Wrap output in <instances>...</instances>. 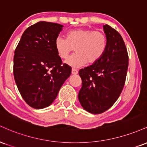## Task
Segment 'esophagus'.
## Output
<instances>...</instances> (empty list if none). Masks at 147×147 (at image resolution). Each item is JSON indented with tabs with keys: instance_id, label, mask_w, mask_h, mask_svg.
I'll use <instances>...</instances> for the list:
<instances>
[{
	"instance_id": "esophagus-1",
	"label": "esophagus",
	"mask_w": 147,
	"mask_h": 147,
	"mask_svg": "<svg viewBox=\"0 0 147 147\" xmlns=\"http://www.w3.org/2000/svg\"><path fill=\"white\" fill-rule=\"evenodd\" d=\"M77 73H78V71H77L76 69H74V68L72 69V75H77Z\"/></svg>"
}]
</instances>
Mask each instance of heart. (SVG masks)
I'll use <instances>...</instances> for the list:
<instances>
[{
	"label": "heart",
	"instance_id": "b5f03b06",
	"mask_svg": "<svg viewBox=\"0 0 147 147\" xmlns=\"http://www.w3.org/2000/svg\"><path fill=\"white\" fill-rule=\"evenodd\" d=\"M107 46V38L102 32L91 29L70 30L67 38L59 36L55 41L57 55L66 59L75 48L77 53L66 61V63L74 68L86 65L88 62L92 64L102 58Z\"/></svg>",
	"mask_w": 147,
	"mask_h": 147
}]
</instances>
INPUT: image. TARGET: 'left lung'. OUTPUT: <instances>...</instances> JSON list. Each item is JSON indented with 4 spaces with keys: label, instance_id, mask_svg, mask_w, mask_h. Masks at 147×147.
I'll list each match as a JSON object with an SVG mask.
<instances>
[{
    "label": "left lung",
    "instance_id": "8db88e82",
    "mask_svg": "<svg viewBox=\"0 0 147 147\" xmlns=\"http://www.w3.org/2000/svg\"><path fill=\"white\" fill-rule=\"evenodd\" d=\"M107 46L102 58L81 69L82 87L78 95L81 105L88 112L100 114L114 104L125 84L129 56L119 33L109 25L103 26Z\"/></svg>",
    "mask_w": 147,
    "mask_h": 147
}]
</instances>
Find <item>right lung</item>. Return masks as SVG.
I'll list each match as a JSON object with an SVG mask.
<instances>
[{
  "instance_id": "add662e5",
  "label": "right lung",
  "mask_w": 147,
  "mask_h": 147,
  "mask_svg": "<svg viewBox=\"0 0 147 147\" xmlns=\"http://www.w3.org/2000/svg\"><path fill=\"white\" fill-rule=\"evenodd\" d=\"M63 27L38 22L25 30L15 50V82L25 102L34 109L50 106L71 74V67L62 64L55 48Z\"/></svg>"
}]
</instances>
